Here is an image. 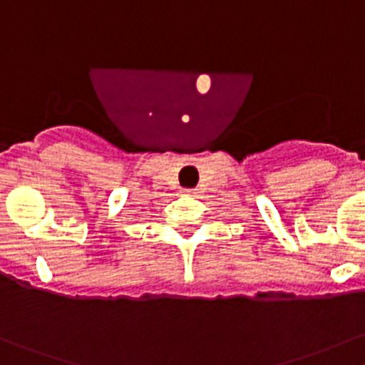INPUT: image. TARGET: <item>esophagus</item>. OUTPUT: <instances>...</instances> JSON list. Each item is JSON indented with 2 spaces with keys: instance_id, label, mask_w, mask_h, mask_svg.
I'll return each mask as SVG.
<instances>
[{
  "instance_id": "1",
  "label": "esophagus",
  "mask_w": 365,
  "mask_h": 365,
  "mask_svg": "<svg viewBox=\"0 0 365 365\" xmlns=\"http://www.w3.org/2000/svg\"><path fill=\"white\" fill-rule=\"evenodd\" d=\"M183 192H185V194H192V192H194V190H190V189H187V190H183Z\"/></svg>"
}]
</instances>
